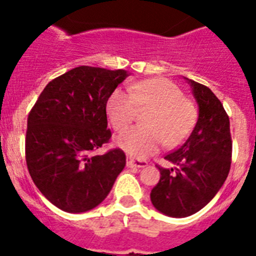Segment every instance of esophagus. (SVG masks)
Instances as JSON below:
<instances>
[{
  "label": "esophagus",
  "mask_w": 256,
  "mask_h": 256,
  "mask_svg": "<svg viewBox=\"0 0 256 256\" xmlns=\"http://www.w3.org/2000/svg\"><path fill=\"white\" fill-rule=\"evenodd\" d=\"M126 166L128 168H144L148 166V163L145 160H134L131 156H128L126 158Z\"/></svg>",
  "instance_id": "obj_1"
}]
</instances>
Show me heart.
<instances>
[{
	"instance_id": "b5f03b06",
	"label": "heart",
	"mask_w": 256,
	"mask_h": 256,
	"mask_svg": "<svg viewBox=\"0 0 256 256\" xmlns=\"http://www.w3.org/2000/svg\"><path fill=\"white\" fill-rule=\"evenodd\" d=\"M107 116L116 130H122L136 118L140 111L145 125L126 128L117 135L120 148L135 158H148L167 144L182 142L196 121L195 107L185 100L182 90L163 78L138 82L130 90L116 89L107 100Z\"/></svg>"
}]
</instances>
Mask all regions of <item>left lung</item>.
<instances>
[{
    "instance_id": "1",
    "label": "left lung",
    "mask_w": 256,
    "mask_h": 256,
    "mask_svg": "<svg viewBox=\"0 0 256 256\" xmlns=\"http://www.w3.org/2000/svg\"><path fill=\"white\" fill-rule=\"evenodd\" d=\"M199 108L196 125L178 149L164 156L176 167H160V178L152 188L154 208L168 217L185 218L216 196L231 167L230 118L213 92L185 78Z\"/></svg>"
}]
</instances>
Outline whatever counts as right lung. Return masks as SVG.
<instances>
[{
    "instance_id": "add662e5",
    "label": "right lung",
    "mask_w": 256,
    "mask_h": 256,
    "mask_svg": "<svg viewBox=\"0 0 256 256\" xmlns=\"http://www.w3.org/2000/svg\"><path fill=\"white\" fill-rule=\"evenodd\" d=\"M128 76L125 70L75 68L48 82L28 116V170L61 210L84 213L100 206L125 168L121 149L93 152L111 139L106 106Z\"/></svg>"
}]
</instances>
